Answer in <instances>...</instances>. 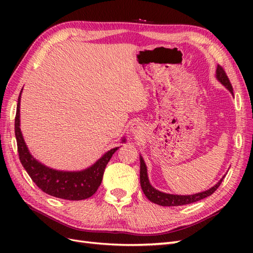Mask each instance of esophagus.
Instances as JSON below:
<instances>
[{"label":"esophagus","mask_w":253,"mask_h":253,"mask_svg":"<svg viewBox=\"0 0 253 253\" xmlns=\"http://www.w3.org/2000/svg\"><path fill=\"white\" fill-rule=\"evenodd\" d=\"M131 131L134 133V134H139L140 133V127H139V126L138 125H133L132 126V128H131Z\"/></svg>","instance_id":"obj_1"}]
</instances>
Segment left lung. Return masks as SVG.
I'll return each instance as SVG.
<instances>
[{"mask_svg":"<svg viewBox=\"0 0 253 253\" xmlns=\"http://www.w3.org/2000/svg\"><path fill=\"white\" fill-rule=\"evenodd\" d=\"M216 78L233 95V88H232V85L230 83V80H229L228 76L226 75V73L224 71V68L220 65H217V68H216ZM225 176L226 175L223 176V178H221L215 186H213L209 190L204 191V192H201V193H196L193 195L168 194V193L160 192V191L156 190L154 187L151 186V183L148 178L147 166H145L144 160L140 156V186H141V189L143 191L144 195L147 196L149 201H151L154 204L160 205V206H165V207L181 206V205H188V204H192V203L198 202L201 200H204V198L208 197L215 192L216 189L221 183V181H223V179L225 178Z\"/></svg>","mask_w":253,"mask_h":253,"instance_id":"left-lung-1","label":"left lung"}]
</instances>
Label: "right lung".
<instances>
[{
	"label": "right lung",
	"instance_id": "right-lung-1",
	"mask_svg": "<svg viewBox=\"0 0 253 253\" xmlns=\"http://www.w3.org/2000/svg\"><path fill=\"white\" fill-rule=\"evenodd\" d=\"M21 93L18 99L17 114L16 119H14V133H16L20 162L30 176V178L43 192L51 196L62 198V200L81 201L86 200V198L94 195L99 186L101 185L106 165H108L111 157L119 149V147L106 152L93 166L83 171H58L42 165L29 153L21 132ZM121 142H126V138H122Z\"/></svg>",
	"mask_w": 253,
	"mask_h": 253
}]
</instances>
